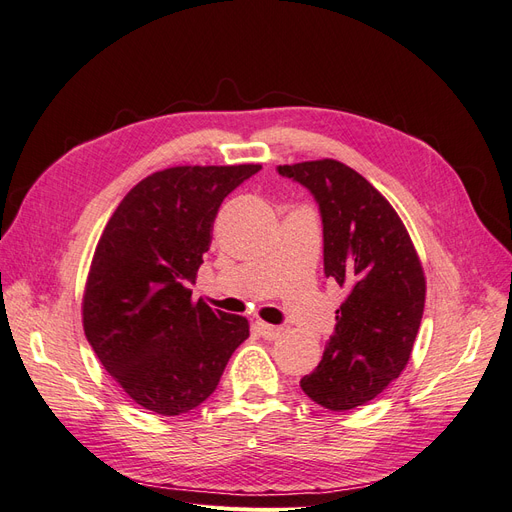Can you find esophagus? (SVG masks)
<instances>
[{"instance_id":"1","label":"esophagus","mask_w":512,"mask_h":512,"mask_svg":"<svg viewBox=\"0 0 512 512\" xmlns=\"http://www.w3.org/2000/svg\"><path fill=\"white\" fill-rule=\"evenodd\" d=\"M254 329L258 331V335H262L265 339H275V337H280V333H282V329H277V327H273V324H267L262 320H258L254 324Z\"/></svg>"}]
</instances>
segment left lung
Masks as SVG:
<instances>
[{"label":"left lung","mask_w":512,"mask_h":512,"mask_svg":"<svg viewBox=\"0 0 512 512\" xmlns=\"http://www.w3.org/2000/svg\"><path fill=\"white\" fill-rule=\"evenodd\" d=\"M314 194L324 275L348 288L322 361L301 378L322 408L346 412L378 397L410 361L425 307V273L397 211L337 160L277 166Z\"/></svg>","instance_id":"obj_1"}]
</instances>
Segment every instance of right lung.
<instances>
[{
  "instance_id": "1",
  "label": "right lung",
  "mask_w": 512,
  "mask_h": 512,
  "mask_svg": "<svg viewBox=\"0 0 512 512\" xmlns=\"http://www.w3.org/2000/svg\"><path fill=\"white\" fill-rule=\"evenodd\" d=\"M260 164L158 170L121 200L91 260L83 329L104 369L138 406L194 410L218 389L247 337L243 316L192 301L222 200Z\"/></svg>"
}]
</instances>
